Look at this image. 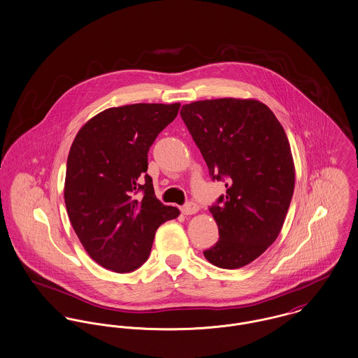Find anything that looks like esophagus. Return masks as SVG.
<instances>
[{"label":"esophagus","mask_w":358,"mask_h":358,"mask_svg":"<svg viewBox=\"0 0 358 358\" xmlns=\"http://www.w3.org/2000/svg\"><path fill=\"white\" fill-rule=\"evenodd\" d=\"M181 211H182V214H185V215H192V214H196V213L199 211V206H197L196 203H193V201H188L187 204L182 206Z\"/></svg>","instance_id":"obj_1"}]
</instances>
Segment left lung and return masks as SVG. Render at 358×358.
<instances>
[{"instance_id":"obj_1","label":"left lung","mask_w":358,"mask_h":358,"mask_svg":"<svg viewBox=\"0 0 358 358\" xmlns=\"http://www.w3.org/2000/svg\"><path fill=\"white\" fill-rule=\"evenodd\" d=\"M181 118L226 194L210 207L220 240L204 257L240 268L278 237L294 191L290 144L275 114L255 99H208L184 105Z\"/></svg>"}]
</instances>
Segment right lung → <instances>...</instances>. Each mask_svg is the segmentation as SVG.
Instances as JSON below:
<instances>
[{
  "instance_id": "add662e5",
  "label": "right lung",
  "mask_w": 358,
  "mask_h": 358,
  "mask_svg": "<svg viewBox=\"0 0 358 358\" xmlns=\"http://www.w3.org/2000/svg\"><path fill=\"white\" fill-rule=\"evenodd\" d=\"M178 110L180 103L111 108L92 117L72 143L64 191L68 217L87 253L114 273L138 268L157 229L180 215L157 199L147 174L148 150Z\"/></svg>"
}]
</instances>
